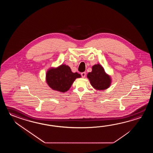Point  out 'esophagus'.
<instances>
[{
	"mask_svg": "<svg viewBox=\"0 0 153 153\" xmlns=\"http://www.w3.org/2000/svg\"><path fill=\"white\" fill-rule=\"evenodd\" d=\"M86 73L85 72H82V73H81V76H82V78H85V76H86Z\"/></svg>",
	"mask_w": 153,
	"mask_h": 153,
	"instance_id": "1",
	"label": "esophagus"
}]
</instances>
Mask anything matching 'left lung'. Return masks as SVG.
Returning a JSON list of instances; mask_svg holds the SVG:
<instances>
[{
  "instance_id": "8db88e82",
  "label": "left lung",
  "mask_w": 153,
  "mask_h": 153,
  "mask_svg": "<svg viewBox=\"0 0 153 153\" xmlns=\"http://www.w3.org/2000/svg\"><path fill=\"white\" fill-rule=\"evenodd\" d=\"M92 68V72L88 74L91 85L98 90H105L109 88L111 83V78L105 73L103 68L98 64L94 65Z\"/></svg>"
}]
</instances>
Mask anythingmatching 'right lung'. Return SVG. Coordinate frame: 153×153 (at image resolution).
<instances>
[{
  "instance_id": "1",
  "label": "right lung",
  "mask_w": 153,
  "mask_h": 153,
  "mask_svg": "<svg viewBox=\"0 0 153 153\" xmlns=\"http://www.w3.org/2000/svg\"><path fill=\"white\" fill-rule=\"evenodd\" d=\"M81 75L73 73L68 65H62L57 68L50 69L46 76L48 84L53 90L65 92L68 91L76 78Z\"/></svg>"
}]
</instances>
